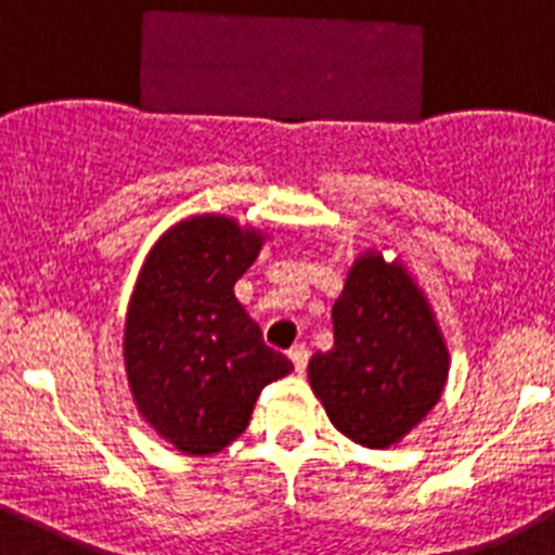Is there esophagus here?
<instances>
[{"label": "esophagus", "mask_w": 555, "mask_h": 555, "mask_svg": "<svg viewBox=\"0 0 555 555\" xmlns=\"http://www.w3.org/2000/svg\"><path fill=\"white\" fill-rule=\"evenodd\" d=\"M288 358H292L294 370H297V372H306L308 358H311V352H308L306 345H294L292 350H288Z\"/></svg>", "instance_id": "1"}]
</instances>
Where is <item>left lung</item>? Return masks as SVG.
Returning a JSON list of instances; mask_svg holds the SVG:
<instances>
[{"label": "left lung", "instance_id": "8db88e82", "mask_svg": "<svg viewBox=\"0 0 555 555\" xmlns=\"http://www.w3.org/2000/svg\"><path fill=\"white\" fill-rule=\"evenodd\" d=\"M313 395L347 439L384 450L425 420L448 380V347L411 274L361 255L333 306V350L308 364Z\"/></svg>", "mask_w": 555, "mask_h": 555}]
</instances>
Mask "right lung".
<instances>
[{
  "label": "right lung",
  "mask_w": 555,
  "mask_h": 555,
  "mask_svg": "<svg viewBox=\"0 0 555 555\" xmlns=\"http://www.w3.org/2000/svg\"><path fill=\"white\" fill-rule=\"evenodd\" d=\"M263 235L205 214L146 255L125 322V366L141 416L180 453L214 455L244 434L261 389L294 370L263 345L233 286Z\"/></svg>",
  "instance_id": "obj_1"
}]
</instances>
